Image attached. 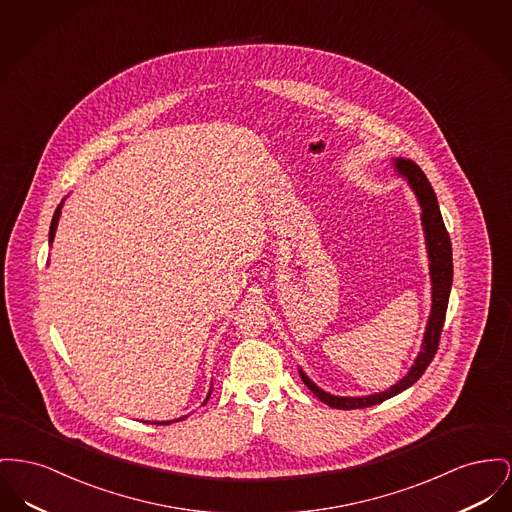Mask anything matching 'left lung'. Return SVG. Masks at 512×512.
Here are the masks:
<instances>
[{
  "instance_id": "1",
  "label": "left lung",
  "mask_w": 512,
  "mask_h": 512,
  "mask_svg": "<svg viewBox=\"0 0 512 512\" xmlns=\"http://www.w3.org/2000/svg\"><path fill=\"white\" fill-rule=\"evenodd\" d=\"M392 168L400 178L408 181V185L414 191L418 205H420L421 226H423V234H425V249H427L429 278H431V313H429L425 332H423L420 354L416 356L408 373L387 391L373 392V394H365V396H336V394L317 387L300 367V377L301 381L305 383V387H309V391L313 392L319 400H323L327 406L338 408V410H356V408L381 404L383 400H389L392 396L410 389L423 375V371L427 369L433 356L437 354L439 336H441L443 323H445V313H447L452 286V247L451 238L447 234L443 216L439 211L435 191L416 162H412L408 158H392Z\"/></svg>"
}]
</instances>
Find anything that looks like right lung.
<instances>
[{"instance_id":"add662e5","label":"right lung","mask_w":512,"mask_h":512,"mask_svg":"<svg viewBox=\"0 0 512 512\" xmlns=\"http://www.w3.org/2000/svg\"><path fill=\"white\" fill-rule=\"evenodd\" d=\"M63 203H65V199H61L60 205H58V209H56V212H54V218H52V224H50V234H48V241H50V245H52V241H54V238H56V230H58V222H60V216H61V207H63ZM211 391H209V394H207V398H205V402H203V406L209 402V398H211ZM187 416H183V418H178V420H168V421H152L154 425H170V423H174V421H181L185 420ZM151 423V421H149Z\"/></svg>"}]
</instances>
